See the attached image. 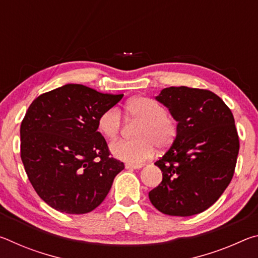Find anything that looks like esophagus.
<instances>
[{"mask_svg":"<svg viewBox=\"0 0 258 258\" xmlns=\"http://www.w3.org/2000/svg\"><path fill=\"white\" fill-rule=\"evenodd\" d=\"M142 166H143L142 164H130V163H127L125 165V167L128 168V169H139V168H141Z\"/></svg>","mask_w":258,"mask_h":258,"instance_id":"obj_1","label":"esophagus"}]
</instances>
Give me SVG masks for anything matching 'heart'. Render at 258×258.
I'll return each mask as SVG.
<instances>
[{"label": "heart", "mask_w": 258, "mask_h": 258, "mask_svg": "<svg viewBox=\"0 0 258 258\" xmlns=\"http://www.w3.org/2000/svg\"><path fill=\"white\" fill-rule=\"evenodd\" d=\"M127 118L138 119L133 140H119L110 145V150L117 158L128 163H141L154 154L155 146L166 149L172 146L178 133L177 121L166 112L163 104L155 99L137 97L124 107ZM98 128L108 140H115L121 130V117L118 109L103 111L98 119Z\"/></svg>", "instance_id": "obj_1"}]
</instances>
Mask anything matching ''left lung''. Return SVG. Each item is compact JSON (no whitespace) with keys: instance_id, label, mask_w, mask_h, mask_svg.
<instances>
[{"instance_id":"left-lung-1","label":"left lung","mask_w":258,"mask_h":258,"mask_svg":"<svg viewBox=\"0 0 258 258\" xmlns=\"http://www.w3.org/2000/svg\"><path fill=\"white\" fill-rule=\"evenodd\" d=\"M176 119L178 133L156 161L163 181L149 192L151 204L172 216L206 211L232 180L239 137L230 108L212 91L171 86L156 97Z\"/></svg>"}]
</instances>
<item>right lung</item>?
I'll list each match as a JSON object with an SVG mask.
<instances>
[{"label": "right lung", "mask_w": 258, "mask_h": 258, "mask_svg": "<svg viewBox=\"0 0 258 258\" xmlns=\"http://www.w3.org/2000/svg\"><path fill=\"white\" fill-rule=\"evenodd\" d=\"M121 98L67 84L29 106L20 126V157L35 191L52 208L85 214L107 197L125 166L110 157L98 119Z\"/></svg>", "instance_id": "add662e5"}]
</instances>
